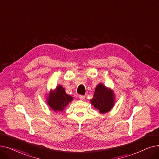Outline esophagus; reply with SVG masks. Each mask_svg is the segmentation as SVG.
<instances>
[{"label": "esophagus", "instance_id": "1", "mask_svg": "<svg viewBox=\"0 0 159 159\" xmlns=\"http://www.w3.org/2000/svg\"><path fill=\"white\" fill-rule=\"evenodd\" d=\"M79 98H80V100H84V99H85V96H84V95H80V96H79Z\"/></svg>", "mask_w": 159, "mask_h": 159}]
</instances>
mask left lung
Listing matches in <instances>:
<instances>
[{
	"instance_id": "1",
	"label": "left lung",
	"mask_w": 159,
	"mask_h": 159,
	"mask_svg": "<svg viewBox=\"0 0 159 159\" xmlns=\"http://www.w3.org/2000/svg\"><path fill=\"white\" fill-rule=\"evenodd\" d=\"M90 101L100 113H106L113 107L115 97L111 89L100 83L95 88L94 97Z\"/></svg>"
}]
</instances>
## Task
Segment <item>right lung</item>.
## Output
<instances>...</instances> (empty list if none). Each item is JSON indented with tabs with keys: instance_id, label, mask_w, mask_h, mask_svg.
<instances>
[{
	"instance_id": "obj_1",
	"label": "right lung",
	"mask_w": 159,
	"mask_h": 159,
	"mask_svg": "<svg viewBox=\"0 0 159 159\" xmlns=\"http://www.w3.org/2000/svg\"><path fill=\"white\" fill-rule=\"evenodd\" d=\"M73 97L66 93L65 88L57 86L55 91H51L47 100L48 106L54 111H62L72 102Z\"/></svg>"
}]
</instances>
